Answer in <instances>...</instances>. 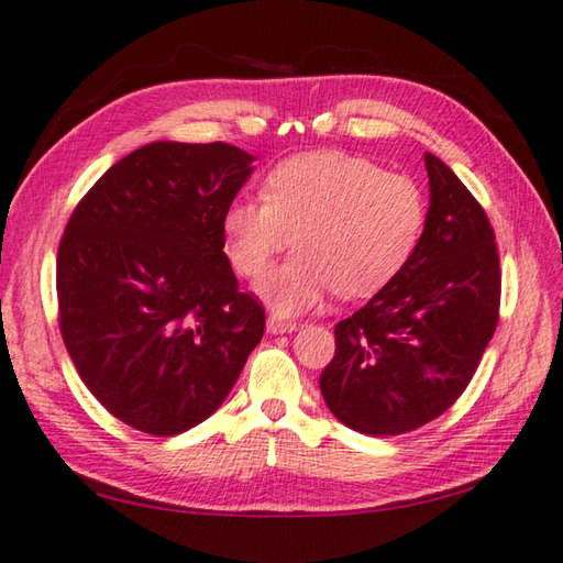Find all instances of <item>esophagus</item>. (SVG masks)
I'll return each mask as SVG.
<instances>
[{"instance_id": "1", "label": "esophagus", "mask_w": 563, "mask_h": 563, "mask_svg": "<svg viewBox=\"0 0 563 563\" xmlns=\"http://www.w3.org/2000/svg\"><path fill=\"white\" fill-rule=\"evenodd\" d=\"M298 328L296 320H282L277 316H272L267 320V330L272 332V335H284V332H294Z\"/></svg>"}]
</instances>
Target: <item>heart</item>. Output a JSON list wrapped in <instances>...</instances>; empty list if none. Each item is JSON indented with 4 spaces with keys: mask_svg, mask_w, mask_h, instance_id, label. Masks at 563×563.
Listing matches in <instances>:
<instances>
[{
    "mask_svg": "<svg viewBox=\"0 0 563 563\" xmlns=\"http://www.w3.org/2000/svg\"><path fill=\"white\" fill-rule=\"evenodd\" d=\"M262 194L228 203L223 243L238 274L260 277L294 235V255L257 284L279 316L308 311L332 289L347 298L382 291L410 262L428 216L410 177L340 151L282 159Z\"/></svg>",
    "mask_w": 563,
    "mask_h": 563,
    "instance_id": "1",
    "label": "heart"
}]
</instances>
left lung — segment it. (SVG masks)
Masks as SVG:
<instances>
[{
	"instance_id": "8db88e82",
	"label": "left lung",
	"mask_w": 563,
	"mask_h": 563,
	"mask_svg": "<svg viewBox=\"0 0 563 563\" xmlns=\"http://www.w3.org/2000/svg\"><path fill=\"white\" fill-rule=\"evenodd\" d=\"M430 209L404 272L335 325L320 394L342 426L372 438L440 418L464 394L498 325L500 262L481 203L426 153Z\"/></svg>"
}]
</instances>
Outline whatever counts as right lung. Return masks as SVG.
<instances>
[{
	"instance_id": "obj_1",
	"label": "right lung",
	"mask_w": 563,
	"mask_h": 563,
	"mask_svg": "<svg viewBox=\"0 0 563 563\" xmlns=\"http://www.w3.org/2000/svg\"><path fill=\"white\" fill-rule=\"evenodd\" d=\"M228 143L143 145L77 203L57 250V311L75 369L113 418L187 432L231 394L265 332L238 289L223 211L252 175Z\"/></svg>"
}]
</instances>
